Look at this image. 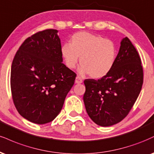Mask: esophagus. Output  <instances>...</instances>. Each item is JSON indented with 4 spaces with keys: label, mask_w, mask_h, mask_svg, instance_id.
Here are the masks:
<instances>
[{
    "label": "esophagus",
    "mask_w": 154,
    "mask_h": 154,
    "mask_svg": "<svg viewBox=\"0 0 154 154\" xmlns=\"http://www.w3.org/2000/svg\"><path fill=\"white\" fill-rule=\"evenodd\" d=\"M83 82L82 79L80 77H79V76H77V77H76L75 79V83H77V84H80V83H82Z\"/></svg>",
    "instance_id": "obj_1"
}]
</instances>
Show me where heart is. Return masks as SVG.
I'll return each instance as SVG.
<instances>
[{"mask_svg": "<svg viewBox=\"0 0 154 154\" xmlns=\"http://www.w3.org/2000/svg\"><path fill=\"white\" fill-rule=\"evenodd\" d=\"M61 53L66 66L74 69L79 61L81 74H89L92 78H101L112 70L117 57L116 44L109 38L86 31L76 33L70 44L62 46Z\"/></svg>", "mask_w": 154, "mask_h": 154, "instance_id": "1", "label": "heart"}]
</instances>
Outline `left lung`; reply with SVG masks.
Returning a JSON list of instances; mask_svg holds the SVG:
<instances>
[{
  "label": "left lung",
  "mask_w": 154,
  "mask_h": 154,
  "mask_svg": "<svg viewBox=\"0 0 154 154\" xmlns=\"http://www.w3.org/2000/svg\"><path fill=\"white\" fill-rule=\"evenodd\" d=\"M143 82L140 57L128 37L120 43L115 65L102 77L84 81V103L88 116L103 127L119 123L129 113Z\"/></svg>",
  "instance_id": "obj_1"
}]
</instances>
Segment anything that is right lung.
<instances>
[{"mask_svg": "<svg viewBox=\"0 0 154 154\" xmlns=\"http://www.w3.org/2000/svg\"><path fill=\"white\" fill-rule=\"evenodd\" d=\"M56 29L38 31L27 38L11 65V90L16 110L36 124L58 116L77 75L62 63Z\"/></svg>", "mask_w": 154, "mask_h": 154, "instance_id": "add662e5", "label": "right lung"}]
</instances>
